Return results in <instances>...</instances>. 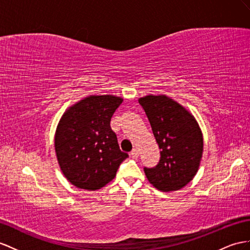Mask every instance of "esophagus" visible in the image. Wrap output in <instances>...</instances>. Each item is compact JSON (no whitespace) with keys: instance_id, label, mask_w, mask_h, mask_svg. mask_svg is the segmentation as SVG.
I'll return each mask as SVG.
<instances>
[{"instance_id":"34e87169","label":"esophagus","mask_w":250,"mask_h":250,"mask_svg":"<svg viewBox=\"0 0 250 250\" xmlns=\"http://www.w3.org/2000/svg\"><path fill=\"white\" fill-rule=\"evenodd\" d=\"M130 155H131L133 158H136V157H138V155H139V152H138L137 149H133V150L131 151V153H130Z\"/></svg>"}]
</instances>
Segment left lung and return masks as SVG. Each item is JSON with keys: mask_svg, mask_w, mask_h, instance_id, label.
Masks as SVG:
<instances>
[{"mask_svg": "<svg viewBox=\"0 0 250 250\" xmlns=\"http://www.w3.org/2000/svg\"><path fill=\"white\" fill-rule=\"evenodd\" d=\"M161 149L153 168H144L148 181L161 191L178 190L193 180L203 155V135L194 117L167 96L140 98Z\"/></svg>", "mask_w": 250, "mask_h": 250, "instance_id": "obj_1", "label": "left lung"}]
</instances>
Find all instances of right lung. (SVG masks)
<instances>
[{"instance_id": "add662e5", "label": "right lung", "mask_w": 250, "mask_h": 250, "mask_svg": "<svg viewBox=\"0 0 250 250\" xmlns=\"http://www.w3.org/2000/svg\"><path fill=\"white\" fill-rule=\"evenodd\" d=\"M121 102L112 95L89 96L63 114L56 131V154L64 176L77 188L105 186L129 157L110 125Z\"/></svg>"}]
</instances>
